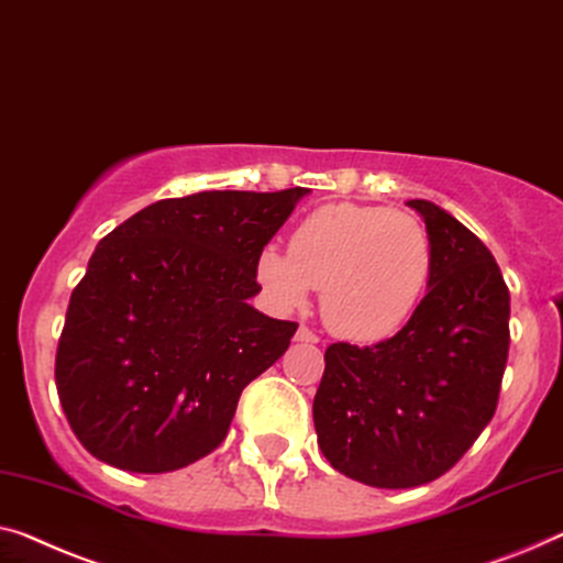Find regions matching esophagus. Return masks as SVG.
Masks as SVG:
<instances>
[{"label": "esophagus", "instance_id": "esophagus-1", "mask_svg": "<svg viewBox=\"0 0 563 563\" xmlns=\"http://www.w3.org/2000/svg\"><path fill=\"white\" fill-rule=\"evenodd\" d=\"M296 341H303V343H318V335L308 329V325L300 323L298 331H296Z\"/></svg>", "mask_w": 563, "mask_h": 563}]
</instances>
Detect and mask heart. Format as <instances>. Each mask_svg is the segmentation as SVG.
Listing matches in <instances>:
<instances>
[{
    "label": "heart",
    "mask_w": 563,
    "mask_h": 563,
    "mask_svg": "<svg viewBox=\"0 0 563 563\" xmlns=\"http://www.w3.org/2000/svg\"><path fill=\"white\" fill-rule=\"evenodd\" d=\"M432 275V242L409 212L376 205H325L290 234V253L265 247L257 280L285 310L321 290V313L349 341H384L405 325Z\"/></svg>",
    "instance_id": "b5f03b06"
}]
</instances>
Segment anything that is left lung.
Masks as SVG:
<instances>
[{"label":"left lung","instance_id":"left-lung-1","mask_svg":"<svg viewBox=\"0 0 563 563\" xmlns=\"http://www.w3.org/2000/svg\"><path fill=\"white\" fill-rule=\"evenodd\" d=\"M432 242L430 290L374 346L331 343L313 399L318 448L351 481L417 488L448 473L498 407L510 292L490 250L427 199H409Z\"/></svg>","mask_w":563,"mask_h":563}]
</instances>
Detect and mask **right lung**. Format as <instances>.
Here are the masks:
<instances>
[{
	"label": "right lung",
	"mask_w": 563,
	"mask_h": 563,
	"mask_svg": "<svg viewBox=\"0 0 563 563\" xmlns=\"http://www.w3.org/2000/svg\"><path fill=\"white\" fill-rule=\"evenodd\" d=\"M306 195L162 199L98 242L55 356L57 397L90 455L131 473H172L220 448L242 389L298 329L250 298L260 253Z\"/></svg>",
	"instance_id": "obj_1"
}]
</instances>
